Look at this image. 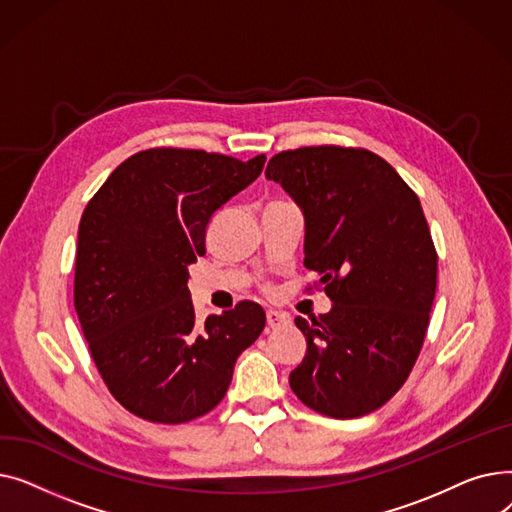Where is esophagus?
Wrapping results in <instances>:
<instances>
[{
    "mask_svg": "<svg viewBox=\"0 0 512 512\" xmlns=\"http://www.w3.org/2000/svg\"><path fill=\"white\" fill-rule=\"evenodd\" d=\"M265 317H267V326H270L272 330H276V328H282V326L290 324V317H288L286 313H282V311H274V309H270V311L265 313Z\"/></svg>",
    "mask_w": 512,
    "mask_h": 512,
    "instance_id": "34e87169",
    "label": "esophagus"
}]
</instances>
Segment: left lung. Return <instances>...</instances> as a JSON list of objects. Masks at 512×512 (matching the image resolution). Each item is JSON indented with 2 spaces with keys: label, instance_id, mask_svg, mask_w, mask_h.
<instances>
[{
  "label": "left lung",
  "instance_id": "left-lung-1",
  "mask_svg": "<svg viewBox=\"0 0 512 512\" xmlns=\"http://www.w3.org/2000/svg\"><path fill=\"white\" fill-rule=\"evenodd\" d=\"M265 178L305 215V267L332 309L297 317L307 353L290 388L334 419L363 417L407 382L436 297L438 255L417 195L386 159L336 145L282 151Z\"/></svg>",
  "mask_w": 512,
  "mask_h": 512
}]
</instances>
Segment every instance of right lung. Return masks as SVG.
Segmentation results:
<instances>
[{
	"label": "right lung",
	"instance_id": "right-lung-1",
	"mask_svg": "<svg viewBox=\"0 0 512 512\" xmlns=\"http://www.w3.org/2000/svg\"><path fill=\"white\" fill-rule=\"evenodd\" d=\"M265 155L147 149L110 174L78 226L74 309L105 386L153 423H186L224 398L265 328L251 301L197 324L188 265L213 213L257 180Z\"/></svg>",
	"mask_w": 512,
	"mask_h": 512
}]
</instances>
